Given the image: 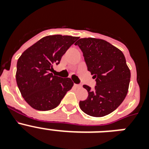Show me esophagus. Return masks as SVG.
<instances>
[{
    "mask_svg": "<svg viewBox=\"0 0 149 149\" xmlns=\"http://www.w3.org/2000/svg\"><path fill=\"white\" fill-rule=\"evenodd\" d=\"M74 86H75L76 88H80V87H81V84H74Z\"/></svg>",
    "mask_w": 149,
    "mask_h": 149,
    "instance_id": "1",
    "label": "esophagus"
}]
</instances>
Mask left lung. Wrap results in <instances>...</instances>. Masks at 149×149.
Here are the masks:
<instances>
[{
  "mask_svg": "<svg viewBox=\"0 0 149 149\" xmlns=\"http://www.w3.org/2000/svg\"><path fill=\"white\" fill-rule=\"evenodd\" d=\"M74 45L81 48L88 71L96 82L94 89L83 86L88 97L79 102L80 108L94 117L111 113L122 104L128 90L131 72L125 57L120 50L103 39L84 38Z\"/></svg>",
  "mask_w": 149,
  "mask_h": 149,
  "instance_id": "8db88e82",
  "label": "left lung"
}]
</instances>
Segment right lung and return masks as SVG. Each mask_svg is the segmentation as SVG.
Listing matches in <instances>:
<instances>
[{
    "mask_svg": "<svg viewBox=\"0 0 149 149\" xmlns=\"http://www.w3.org/2000/svg\"><path fill=\"white\" fill-rule=\"evenodd\" d=\"M78 37L48 36L27 48L17 62L16 82L22 97L33 108L46 111L55 108L73 82L50 73Z\"/></svg>",
    "mask_w": 149,
    "mask_h": 149,
    "instance_id": "1",
    "label": "right lung"
}]
</instances>
